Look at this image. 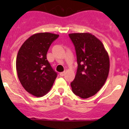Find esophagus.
Instances as JSON below:
<instances>
[{"instance_id": "esophagus-1", "label": "esophagus", "mask_w": 129, "mask_h": 129, "mask_svg": "<svg viewBox=\"0 0 129 129\" xmlns=\"http://www.w3.org/2000/svg\"><path fill=\"white\" fill-rule=\"evenodd\" d=\"M64 74H65V72H61L59 74V75L61 76H63Z\"/></svg>"}]
</instances>
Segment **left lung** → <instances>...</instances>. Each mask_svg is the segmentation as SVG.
I'll list each match as a JSON object with an SVG mask.
<instances>
[{"instance_id": "obj_1", "label": "left lung", "mask_w": 129, "mask_h": 129, "mask_svg": "<svg viewBox=\"0 0 129 129\" xmlns=\"http://www.w3.org/2000/svg\"><path fill=\"white\" fill-rule=\"evenodd\" d=\"M69 37L75 46L78 64L72 90L77 96L88 98L97 94L107 80L109 54L101 41L90 33L70 34Z\"/></svg>"}]
</instances>
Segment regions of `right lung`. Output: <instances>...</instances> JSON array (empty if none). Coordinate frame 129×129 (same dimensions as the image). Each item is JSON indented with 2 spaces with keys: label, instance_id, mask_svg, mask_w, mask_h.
<instances>
[{
  "label": "right lung",
  "instance_id": "obj_1",
  "mask_svg": "<svg viewBox=\"0 0 129 129\" xmlns=\"http://www.w3.org/2000/svg\"><path fill=\"white\" fill-rule=\"evenodd\" d=\"M59 35L38 33L29 37L19 49L16 69L20 83L28 93L41 97L51 89L57 73L46 59L48 50Z\"/></svg>",
  "mask_w": 129,
  "mask_h": 129
}]
</instances>
